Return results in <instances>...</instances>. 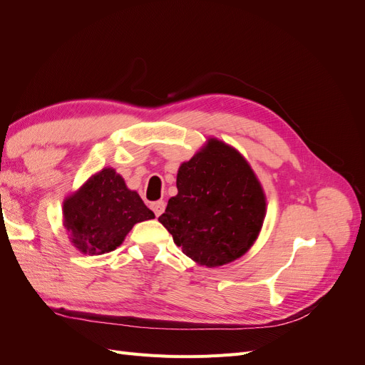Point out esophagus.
<instances>
[{"label": "esophagus", "mask_w": 365, "mask_h": 365, "mask_svg": "<svg viewBox=\"0 0 365 365\" xmlns=\"http://www.w3.org/2000/svg\"><path fill=\"white\" fill-rule=\"evenodd\" d=\"M152 210H153V213H155L157 216H160V215H163V212H164V208H165V202L164 201H155V202H152Z\"/></svg>", "instance_id": "obj_1"}]
</instances>
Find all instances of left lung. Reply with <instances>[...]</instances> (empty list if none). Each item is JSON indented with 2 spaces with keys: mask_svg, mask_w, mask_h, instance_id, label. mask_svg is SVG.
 Segmentation results:
<instances>
[{
  "mask_svg": "<svg viewBox=\"0 0 365 365\" xmlns=\"http://www.w3.org/2000/svg\"><path fill=\"white\" fill-rule=\"evenodd\" d=\"M178 195L158 217L185 256L208 268L233 262L257 239L267 200L247 160L225 143L207 146L180 165Z\"/></svg>",
  "mask_w": 365,
  "mask_h": 365,
  "instance_id": "1",
  "label": "left lung"
}]
</instances>
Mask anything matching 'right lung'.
<instances>
[{"instance_id":"1","label":"right lung","mask_w":365,"mask_h":365,"mask_svg":"<svg viewBox=\"0 0 365 365\" xmlns=\"http://www.w3.org/2000/svg\"><path fill=\"white\" fill-rule=\"evenodd\" d=\"M137 192L111 168L93 175L63 202V225L83 254H105L121 245L137 222L153 219Z\"/></svg>"}]
</instances>
